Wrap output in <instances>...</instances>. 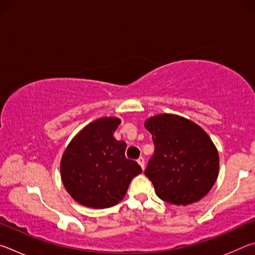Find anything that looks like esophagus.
Returning a JSON list of instances; mask_svg holds the SVG:
<instances>
[{
	"mask_svg": "<svg viewBox=\"0 0 255 255\" xmlns=\"http://www.w3.org/2000/svg\"><path fill=\"white\" fill-rule=\"evenodd\" d=\"M137 162H138V164H139V165L141 166V169L144 170V167H145V159H144V157L140 156L139 158L137 159Z\"/></svg>",
	"mask_w": 255,
	"mask_h": 255,
	"instance_id": "esophagus-1",
	"label": "esophagus"
}]
</instances>
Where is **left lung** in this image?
I'll list each match as a JSON object with an SVG mask.
<instances>
[{
    "label": "left lung",
    "instance_id": "obj_1",
    "mask_svg": "<svg viewBox=\"0 0 255 255\" xmlns=\"http://www.w3.org/2000/svg\"><path fill=\"white\" fill-rule=\"evenodd\" d=\"M144 126L155 145L145 175L157 197L176 206L204 198L219 173L218 150L207 132L191 120L172 114L150 117Z\"/></svg>",
    "mask_w": 255,
    "mask_h": 255
}]
</instances>
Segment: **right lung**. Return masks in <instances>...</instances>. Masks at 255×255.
<instances>
[{"label":"right lung","instance_id":"right-lung-1","mask_svg":"<svg viewBox=\"0 0 255 255\" xmlns=\"http://www.w3.org/2000/svg\"><path fill=\"white\" fill-rule=\"evenodd\" d=\"M120 123L116 117L94 120L63 153V184L82 206L103 209L117 205L126 196L130 181L141 173L138 163L125 156L127 144L114 137Z\"/></svg>","mask_w":255,"mask_h":255}]
</instances>
